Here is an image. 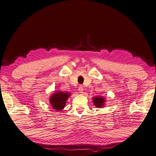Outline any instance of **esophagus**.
I'll return each mask as SVG.
<instances>
[{"label": "esophagus", "mask_w": 156, "mask_h": 156, "mask_svg": "<svg viewBox=\"0 0 156 156\" xmlns=\"http://www.w3.org/2000/svg\"><path fill=\"white\" fill-rule=\"evenodd\" d=\"M78 90H79V92H80V93H83V87H82V86H79Z\"/></svg>", "instance_id": "1"}]
</instances>
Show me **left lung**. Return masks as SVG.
<instances>
[{
	"mask_svg": "<svg viewBox=\"0 0 156 156\" xmlns=\"http://www.w3.org/2000/svg\"><path fill=\"white\" fill-rule=\"evenodd\" d=\"M93 102L96 107H102L105 105V99L102 96L94 97Z\"/></svg>",
	"mask_w": 156,
	"mask_h": 156,
	"instance_id": "left-lung-1",
	"label": "left lung"
}]
</instances>
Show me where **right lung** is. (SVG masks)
I'll return each instance as SVG.
<instances>
[{"instance_id": "1", "label": "right lung", "mask_w": 156, "mask_h": 156, "mask_svg": "<svg viewBox=\"0 0 156 156\" xmlns=\"http://www.w3.org/2000/svg\"><path fill=\"white\" fill-rule=\"evenodd\" d=\"M70 96V94L64 92H56L49 98V102L55 111H61L66 105L67 99Z\"/></svg>"}]
</instances>
